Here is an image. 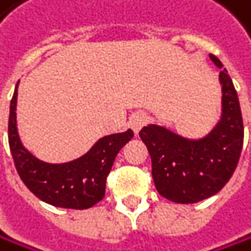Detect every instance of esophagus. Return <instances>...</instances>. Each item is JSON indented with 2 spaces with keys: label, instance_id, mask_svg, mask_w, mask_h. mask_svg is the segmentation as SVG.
<instances>
[{
  "label": "esophagus",
  "instance_id": "esophagus-1",
  "mask_svg": "<svg viewBox=\"0 0 251 251\" xmlns=\"http://www.w3.org/2000/svg\"><path fill=\"white\" fill-rule=\"evenodd\" d=\"M148 123V115L145 114V112H134V114L130 117L128 120V126L133 128L134 133H139V130Z\"/></svg>",
  "mask_w": 251,
  "mask_h": 251
}]
</instances>
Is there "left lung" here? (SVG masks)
<instances>
[{
    "label": "left lung",
    "mask_w": 251,
    "mask_h": 251,
    "mask_svg": "<svg viewBox=\"0 0 251 251\" xmlns=\"http://www.w3.org/2000/svg\"><path fill=\"white\" fill-rule=\"evenodd\" d=\"M211 61L222 69L214 55ZM222 120L208 136L190 141L176 133L151 124L139 131L152 161L157 192L176 203H196L219 193L236 169L244 142L240 101L226 70L220 75Z\"/></svg>",
    "instance_id": "obj_1"
}]
</instances>
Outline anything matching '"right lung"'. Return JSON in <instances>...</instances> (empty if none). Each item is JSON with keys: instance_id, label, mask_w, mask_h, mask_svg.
I'll return each instance as SVG.
<instances>
[{"instance_id": "obj_1", "label": "right lung", "mask_w": 251, "mask_h": 251, "mask_svg": "<svg viewBox=\"0 0 251 251\" xmlns=\"http://www.w3.org/2000/svg\"><path fill=\"white\" fill-rule=\"evenodd\" d=\"M16 101L18 86L10 103L8 145L24 184L37 198L53 206L86 209L100 202L104 198L106 178L115 157L133 137V131L104 136L85 155L62 165H52L39 160L22 145L16 127Z\"/></svg>"}]
</instances>
